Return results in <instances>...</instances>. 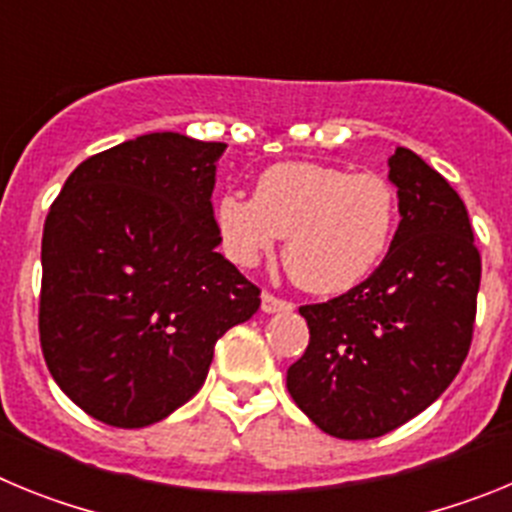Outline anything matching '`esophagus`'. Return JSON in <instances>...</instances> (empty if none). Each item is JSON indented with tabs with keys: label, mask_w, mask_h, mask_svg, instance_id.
<instances>
[{
	"label": "esophagus",
	"mask_w": 512,
	"mask_h": 512,
	"mask_svg": "<svg viewBox=\"0 0 512 512\" xmlns=\"http://www.w3.org/2000/svg\"><path fill=\"white\" fill-rule=\"evenodd\" d=\"M292 302L289 300H282V297H277V295H271V292H264V295H261V310L264 312H287V310H292Z\"/></svg>",
	"instance_id": "34e87169"
}]
</instances>
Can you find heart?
<instances>
[{
  "mask_svg": "<svg viewBox=\"0 0 512 512\" xmlns=\"http://www.w3.org/2000/svg\"><path fill=\"white\" fill-rule=\"evenodd\" d=\"M400 202L374 171L289 161L261 171L253 197L223 194L215 225L228 259L256 266L284 235V266L307 292L336 295L364 282L387 256Z\"/></svg>",
  "mask_w": 512,
  "mask_h": 512,
  "instance_id": "heart-1",
  "label": "heart"
}]
</instances>
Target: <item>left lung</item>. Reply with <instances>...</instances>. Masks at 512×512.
I'll return each mask as SVG.
<instances>
[{
	"mask_svg": "<svg viewBox=\"0 0 512 512\" xmlns=\"http://www.w3.org/2000/svg\"><path fill=\"white\" fill-rule=\"evenodd\" d=\"M400 225L372 277L302 305L305 354L287 369L297 408L328 436L379 438L423 413L472 346L482 259L467 207L410 148L390 158Z\"/></svg>",
	"mask_w": 512,
	"mask_h": 512,
	"instance_id": "1",
	"label": "left lung"
}]
</instances>
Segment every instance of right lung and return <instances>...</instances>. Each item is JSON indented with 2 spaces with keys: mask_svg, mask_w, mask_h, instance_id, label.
<instances>
[{
  "mask_svg": "<svg viewBox=\"0 0 512 512\" xmlns=\"http://www.w3.org/2000/svg\"><path fill=\"white\" fill-rule=\"evenodd\" d=\"M225 143L151 133L81 161L43 225L38 330L48 372L92 418L143 428L205 384L217 338L261 289L212 210Z\"/></svg>",
  "mask_w": 512,
  "mask_h": 512,
  "instance_id": "1",
  "label": "right lung"
}]
</instances>
